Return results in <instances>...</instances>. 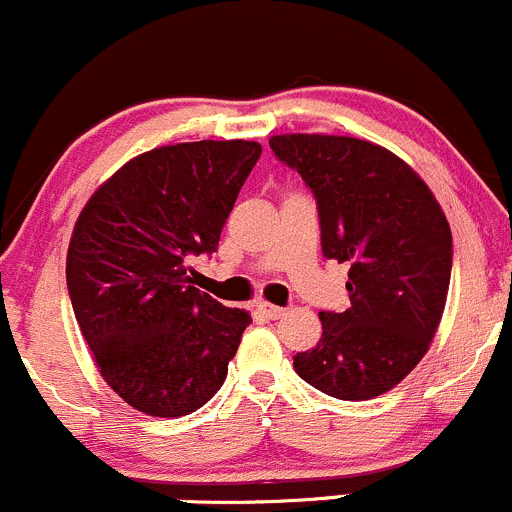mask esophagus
Returning a JSON list of instances; mask_svg holds the SVG:
<instances>
[{
  "mask_svg": "<svg viewBox=\"0 0 512 512\" xmlns=\"http://www.w3.org/2000/svg\"><path fill=\"white\" fill-rule=\"evenodd\" d=\"M256 312H258V315H261V317H266V320H280V317L285 315L283 307L271 305V302H258Z\"/></svg>",
  "mask_w": 512,
  "mask_h": 512,
  "instance_id": "esophagus-1",
  "label": "esophagus"
}]
</instances>
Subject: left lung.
Instances as JSON below:
<instances>
[{"label":"left lung","mask_w":512,"mask_h":512,"mask_svg":"<svg viewBox=\"0 0 512 512\" xmlns=\"http://www.w3.org/2000/svg\"><path fill=\"white\" fill-rule=\"evenodd\" d=\"M273 153L317 197L322 254L349 263L351 307L320 312L322 339L293 359L302 381L371 400L420 364L442 322L452 229L425 180L388 148L354 136L280 134Z\"/></svg>","instance_id":"obj_1"}]
</instances>
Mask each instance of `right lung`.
Masks as SVG:
<instances>
[{
  "instance_id": "1",
  "label": "right lung",
  "mask_w": 512,
  "mask_h": 512,
  "mask_svg": "<svg viewBox=\"0 0 512 512\" xmlns=\"http://www.w3.org/2000/svg\"><path fill=\"white\" fill-rule=\"evenodd\" d=\"M256 141H190L126 161L82 207L65 261L75 320L107 386L151 417H183L227 378L251 315L197 290Z\"/></svg>"
}]
</instances>
